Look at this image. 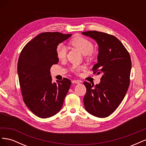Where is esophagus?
I'll use <instances>...</instances> for the list:
<instances>
[{
  "instance_id": "esophagus-1",
  "label": "esophagus",
  "mask_w": 146,
  "mask_h": 146,
  "mask_svg": "<svg viewBox=\"0 0 146 146\" xmlns=\"http://www.w3.org/2000/svg\"><path fill=\"white\" fill-rule=\"evenodd\" d=\"M72 82L73 83H76V84H80V81L77 80H73L72 81Z\"/></svg>"
}]
</instances>
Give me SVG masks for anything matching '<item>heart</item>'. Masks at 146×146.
I'll return each mask as SVG.
<instances>
[{"label":"heart","mask_w":146,"mask_h":146,"mask_svg":"<svg viewBox=\"0 0 146 146\" xmlns=\"http://www.w3.org/2000/svg\"><path fill=\"white\" fill-rule=\"evenodd\" d=\"M70 44L74 47L77 48L83 54L85 55L86 58L90 61H92L95 58V55L92 50L94 49V45L91 41L88 39L77 36L73 38L70 41ZM56 54L59 59H63L66 55V47L63 43H60L56 47ZM85 68L84 66H74L71 70L75 74H78V72Z\"/></svg>","instance_id":"obj_1"}]
</instances>
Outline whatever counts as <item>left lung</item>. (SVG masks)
<instances>
[{"label":"left lung","instance_id":"left-lung-1","mask_svg":"<svg viewBox=\"0 0 146 146\" xmlns=\"http://www.w3.org/2000/svg\"><path fill=\"white\" fill-rule=\"evenodd\" d=\"M82 34L98 42V63L92 69L94 74H103L98 85L83 82L86 88L84 105L92 115L101 118L108 117L120 105L129 87L130 55L122 43L113 35L94 30Z\"/></svg>","mask_w":146,"mask_h":146}]
</instances>
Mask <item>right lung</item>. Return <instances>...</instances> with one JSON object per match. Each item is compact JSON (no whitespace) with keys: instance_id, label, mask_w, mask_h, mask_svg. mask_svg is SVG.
I'll return each instance as SVG.
<instances>
[{"instance_id":"add662e5","label":"right lung","mask_w":146,"mask_h":146,"mask_svg":"<svg viewBox=\"0 0 146 146\" xmlns=\"http://www.w3.org/2000/svg\"><path fill=\"white\" fill-rule=\"evenodd\" d=\"M71 34L44 32L27 43L17 62L19 85L26 106L41 118L54 116L62 107L71 85L67 78L52 83L50 68L58 58L56 47Z\"/></svg>"}]
</instances>
